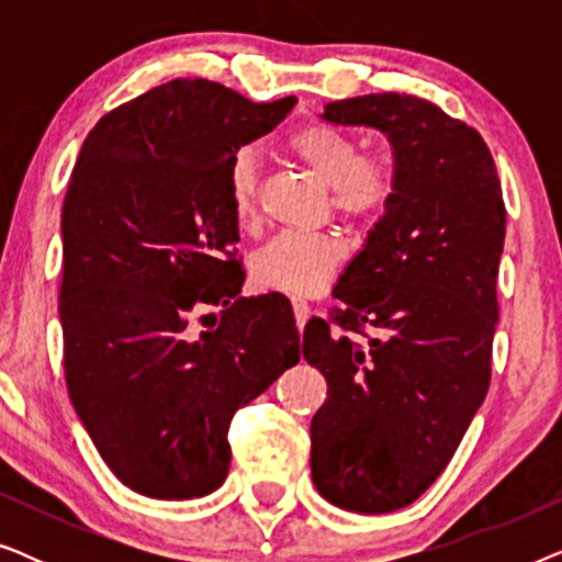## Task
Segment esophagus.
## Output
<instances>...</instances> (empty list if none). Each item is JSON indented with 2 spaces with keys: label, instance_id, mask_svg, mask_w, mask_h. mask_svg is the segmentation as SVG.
<instances>
[{
  "label": "esophagus",
  "instance_id": "obj_1",
  "mask_svg": "<svg viewBox=\"0 0 562 562\" xmlns=\"http://www.w3.org/2000/svg\"><path fill=\"white\" fill-rule=\"evenodd\" d=\"M291 310H294V319H296V327L299 329H304V325H306V319H310V314H312V310H310V304L304 302V299H291Z\"/></svg>",
  "mask_w": 562,
  "mask_h": 562
}]
</instances>
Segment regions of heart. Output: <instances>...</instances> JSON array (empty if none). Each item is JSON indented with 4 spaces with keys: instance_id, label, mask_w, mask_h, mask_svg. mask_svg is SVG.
<instances>
[{
    "instance_id": "heart-1",
    "label": "heart",
    "mask_w": 562,
    "mask_h": 562,
    "mask_svg": "<svg viewBox=\"0 0 562 562\" xmlns=\"http://www.w3.org/2000/svg\"><path fill=\"white\" fill-rule=\"evenodd\" d=\"M283 148L296 164L329 187V204L348 222H371L396 196L394 158L366 153L356 137L325 122H306L291 130ZM258 164L240 150L227 168L229 212L240 227L258 220ZM345 260V243L335 233H281L250 260V279L258 289L289 296H314L335 279Z\"/></svg>"
}]
</instances>
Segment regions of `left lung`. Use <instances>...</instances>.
Instances as JSON below:
<instances>
[{
  "label": "left lung",
  "mask_w": 562,
  "mask_h": 562,
  "mask_svg": "<svg viewBox=\"0 0 562 562\" xmlns=\"http://www.w3.org/2000/svg\"><path fill=\"white\" fill-rule=\"evenodd\" d=\"M322 120L381 130L398 187L337 281L342 306L304 327L327 379L312 481L340 509L386 514L432 486L486 398L506 210L488 145L427 99H340Z\"/></svg>",
  "instance_id": "1"
}]
</instances>
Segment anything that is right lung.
I'll use <instances>...</instances> for the list:
<instances>
[{
  "label": "right lung",
  "mask_w": 562,
  "mask_h": 562,
  "mask_svg": "<svg viewBox=\"0 0 562 562\" xmlns=\"http://www.w3.org/2000/svg\"><path fill=\"white\" fill-rule=\"evenodd\" d=\"M294 104L173 79L106 112L81 145L60 214L66 386L99 456L143 496L220 488L233 414L299 363L286 299L237 296L227 199L229 160ZM220 303V321L201 314Z\"/></svg>",
  "instance_id": "obj_1"
}]
</instances>
